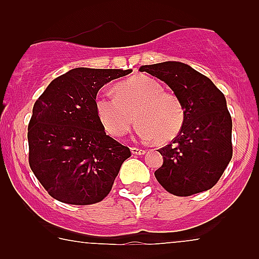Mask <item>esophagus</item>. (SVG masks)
Returning <instances> with one entry per match:
<instances>
[{"instance_id":"esophagus-1","label":"esophagus","mask_w":259,"mask_h":259,"mask_svg":"<svg viewBox=\"0 0 259 259\" xmlns=\"http://www.w3.org/2000/svg\"><path fill=\"white\" fill-rule=\"evenodd\" d=\"M131 152H132V154H136V155L145 154V150L140 149V148H131Z\"/></svg>"}]
</instances>
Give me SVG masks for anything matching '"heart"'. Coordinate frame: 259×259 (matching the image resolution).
Returning a JSON list of instances; mask_svg holds the SVG:
<instances>
[{"label":"heart","instance_id":"heart-1","mask_svg":"<svg viewBox=\"0 0 259 259\" xmlns=\"http://www.w3.org/2000/svg\"><path fill=\"white\" fill-rule=\"evenodd\" d=\"M114 92L115 96L100 93L96 97V114L110 136L127 135L135 119L144 140L167 143L182 130L184 106L178 96L164 92L157 80L144 75L130 77L116 84Z\"/></svg>","mask_w":259,"mask_h":259}]
</instances>
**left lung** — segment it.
I'll list each match as a JSON object with an SVG mask.
<instances>
[{"mask_svg":"<svg viewBox=\"0 0 259 259\" xmlns=\"http://www.w3.org/2000/svg\"><path fill=\"white\" fill-rule=\"evenodd\" d=\"M180 98L185 120L179 135L158 152L163 164L154 172L174 196H192L212 188L232 158V119L223 93L211 80L182 62L141 66Z\"/></svg>","mask_w":259,"mask_h":259,"instance_id":"obj_1","label":"left lung"}]
</instances>
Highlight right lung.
<instances>
[{"instance_id":"right-lung-1","label":"right lung","mask_w":259,"mask_h":259,"mask_svg":"<svg viewBox=\"0 0 259 259\" xmlns=\"http://www.w3.org/2000/svg\"><path fill=\"white\" fill-rule=\"evenodd\" d=\"M131 72L74 68L53 80L35 102L28 162L53 198L92 205L110 193L131 150L107 136L96 114V97L105 84Z\"/></svg>"}]
</instances>
